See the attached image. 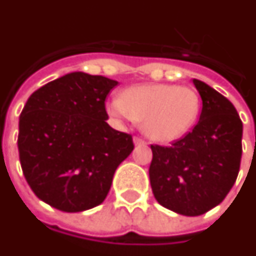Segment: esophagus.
Returning <instances> with one entry per match:
<instances>
[{
  "label": "esophagus",
  "instance_id": "esophagus-1",
  "mask_svg": "<svg viewBox=\"0 0 256 256\" xmlns=\"http://www.w3.org/2000/svg\"><path fill=\"white\" fill-rule=\"evenodd\" d=\"M134 144H136V146H140V145H146V142L142 140V138H138V136H136L134 138Z\"/></svg>",
  "mask_w": 256,
  "mask_h": 256
}]
</instances>
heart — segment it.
Returning a JSON list of instances; mask_svg holds the SVG:
<instances>
[{
	"label": "heart",
	"instance_id": "1",
	"mask_svg": "<svg viewBox=\"0 0 256 256\" xmlns=\"http://www.w3.org/2000/svg\"><path fill=\"white\" fill-rule=\"evenodd\" d=\"M202 100L190 87L142 84L124 90L107 103V112L118 120L144 122L148 136L157 142H172L194 126Z\"/></svg>",
	"mask_w": 256,
	"mask_h": 256
}]
</instances>
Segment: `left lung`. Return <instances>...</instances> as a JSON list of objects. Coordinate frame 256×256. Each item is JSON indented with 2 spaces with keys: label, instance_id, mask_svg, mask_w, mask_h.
<instances>
[{
  "label": "left lung",
  "instance_id": "obj_1",
  "mask_svg": "<svg viewBox=\"0 0 256 256\" xmlns=\"http://www.w3.org/2000/svg\"><path fill=\"white\" fill-rule=\"evenodd\" d=\"M202 100L198 124L170 146L152 145L149 168L156 200L184 216L219 206L236 181L242 160V124L227 98L193 79Z\"/></svg>",
  "mask_w": 256,
  "mask_h": 256
}]
</instances>
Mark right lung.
Segmentation results:
<instances>
[{"label":"right lung","instance_id":"obj_1","mask_svg":"<svg viewBox=\"0 0 256 256\" xmlns=\"http://www.w3.org/2000/svg\"><path fill=\"white\" fill-rule=\"evenodd\" d=\"M116 80L71 72L29 96L18 122L20 162L37 198L63 212L104 202L132 136L106 120L107 95Z\"/></svg>","mask_w":256,"mask_h":256}]
</instances>
